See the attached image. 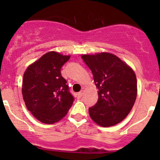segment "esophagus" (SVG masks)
Here are the masks:
<instances>
[{"label":"esophagus","mask_w":160,"mask_h":160,"mask_svg":"<svg viewBox=\"0 0 160 160\" xmlns=\"http://www.w3.org/2000/svg\"><path fill=\"white\" fill-rule=\"evenodd\" d=\"M82 94H83V91H80V92H78L77 94L78 98H82Z\"/></svg>","instance_id":"34e87169"}]
</instances>
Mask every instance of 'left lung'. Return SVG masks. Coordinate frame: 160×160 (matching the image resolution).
Here are the masks:
<instances>
[{
	"mask_svg": "<svg viewBox=\"0 0 160 160\" xmlns=\"http://www.w3.org/2000/svg\"><path fill=\"white\" fill-rule=\"evenodd\" d=\"M98 89L97 103L89 108L91 119L108 128L128 116L137 97V79L132 68L116 55L107 52L82 54Z\"/></svg>",
	"mask_w": 160,
	"mask_h": 160,
	"instance_id": "8db88e82",
	"label": "left lung"
}]
</instances>
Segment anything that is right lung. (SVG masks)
I'll return each mask as SVG.
<instances>
[{
	"mask_svg": "<svg viewBox=\"0 0 160 160\" xmlns=\"http://www.w3.org/2000/svg\"><path fill=\"white\" fill-rule=\"evenodd\" d=\"M70 58L56 51L42 55L25 70L22 96L28 111L40 122L53 124L66 116L73 97L69 92L61 68Z\"/></svg>",
	"mask_w": 160,
	"mask_h": 160,
	"instance_id": "right-lung-1",
	"label": "right lung"
}]
</instances>
